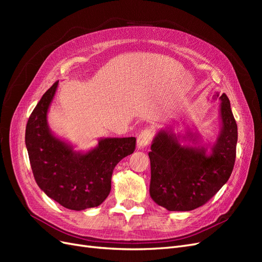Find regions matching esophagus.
<instances>
[{"label": "esophagus", "instance_id": "esophagus-1", "mask_svg": "<svg viewBox=\"0 0 262 262\" xmlns=\"http://www.w3.org/2000/svg\"><path fill=\"white\" fill-rule=\"evenodd\" d=\"M152 138H153L152 130L148 128L142 130L138 136V146L145 147L146 145L149 144V142H150V140H152Z\"/></svg>", "mask_w": 262, "mask_h": 262}]
</instances>
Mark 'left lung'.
<instances>
[{
  "mask_svg": "<svg viewBox=\"0 0 262 262\" xmlns=\"http://www.w3.org/2000/svg\"><path fill=\"white\" fill-rule=\"evenodd\" d=\"M220 99L223 125L209 156L204 147L181 146L171 128L161 130L153 141L148 153L149 194L168 211H191L201 207L231 177L236 158L237 123L226 94Z\"/></svg>",
  "mask_w": 262,
  "mask_h": 262,
  "instance_id": "left-lung-1",
  "label": "left lung"
}]
</instances>
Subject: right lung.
<instances>
[{
    "mask_svg": "<svg viewBox=\"0 0 262 262\" xmlns=\"http://www.w3.org/2000/svg\"><path fill=\"white\" fill-rule=\"evenodd\" d=\"M58 83L43 94L27 121L25 143L31 170L39 188L62 207L75 211L98 207L112 189L116 165L134 152L137 139H101L89 153H75L47 123Z\"/></svg>",
    "mask_w": 262,
    "mask_h": 262,
    "instance_id": "1",
    "label": "right lung"
}]
</instances>
